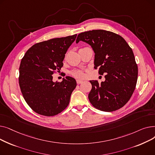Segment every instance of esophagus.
Here are the masks:
<instances>
[{"instance_id":"1","label":"esophagus","mask_w":155,"mask_h":155,"mask_svg":"<svg viewBox=\"0 0 155 155\" xmlns=\"http://www.w3.org/2000/svg\"><path fill=\"white\" fill-rule=\"evenodd\" d=\"M82 82H83V81H82V80H79V79H77V83L78 84H80L82 83Z\"/></svg>"}]
</instances>
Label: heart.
Returning <instances> with one entry per match:
<instances>
[{"instance_id": "1", "label": "heart", "mask_w": 155, "mask_h": 155, "mask_svg": "<svg viewBox=\"0 0 155 155\" xmlns=\"http://www.w3.org/2000/svg\"><path fill=\"white\" fill-rule=\"evenodd\" d=\"M71 74L76 78H84L85 76V73L84 72L79 69H77V70H73L71 72Z\"/></svg>"}]
</instances>
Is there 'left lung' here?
Listing matches in <instances>:
<instances>
[{"label": "left lung", "mask_w": 155, "mask_h": 155, "mask_svg": "<svg viewBox=\"0 0 155 155\" xmlns=\"http://www.w3.org/2000/svg\"><path fill=\"white\" fill-rule=\"evenodd\" d=\"M80 41L91 46L95 53L94 68H99L100 75L105 74V80L101 84L97 80L90 81L91 103L105 112L123 107L132 96L137 79V66L132 49L123 37L102 29L82 32L76 43Z\"/></svg>", "instance_id": "obj_1"}]
</instances>
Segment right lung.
Wrapping results in <instances>:
<instances>
[{"label": "right lung", "mask_w": 155, "mask_h": 155, "mask_svg": "<svg viewBox=\"0 0 155 155\" xmlns=\"http://www.w3.org/2000/svg\"><path fill=\"white\" fill-rule=\"evenodd\" d=\"M77 35L53 38L32 46L19 67V83L24 100L39 114L53 116L66 109L77 86L75 78L67 76L53 82L54 71L60 70L68 49Z\"/></svg>", "instance_id": "add662e5"}]
</instances>
